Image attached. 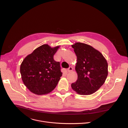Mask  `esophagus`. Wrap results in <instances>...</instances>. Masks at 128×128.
I'll return each mask as SVG.
<instances>
[{
	"label": "esophagus",
	"mask_w": 128,
	"mask_h": 128,
	"mask_svg": "<svg viewBox=\"0 0 128 128\" xmlns=\"http://www.w3.org/2000/svg\"><path fill=\"white\" fill-rule=\"evenodd\" d=\"M73 70V68L71 66H70L68 69H67V71L68 72H70L72 71Z\"/></svg>",
	"instance_id": "1"
}]
</instances>
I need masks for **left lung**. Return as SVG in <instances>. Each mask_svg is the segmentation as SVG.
<instances>
[{
    "mask_svg": "<svg viewBox=\"0 0 128 128\" xmlns=\"http://www.w3.org/2000/svg\"><path fill=\"white\" fill-rule=\"evenodd\" d=\"M77 57L78 80L71 88L80 95L95 93L104 84L108 75V64L103 54L90 45L76 42L72 45Z\"/></svg>",
    "mask_w": 128,
    "mask_h": 128,
    "instance_id": "8db88e82",
    "label": "left lung"
}]
</instances>
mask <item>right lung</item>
Segmentation results:
<instances>
[{
    "label": "right lung",
    "instance_id": "obj_1",
    "mask_svg": "<svg viewBox=\"0 0 128 128\" xmlns=\"http://www.w3.org/2000/svg\"><path fill=\"white\" fill-rule=\"evenodd\" d=\"M59 48L43 44L28 55L21 63L22 80L32 93L38 95L46 94L57 86L62 76L60 62L54 59Z\"/></svg>",
    "mask_w": 128,
    "mask_h": 128
}]
</instances>
